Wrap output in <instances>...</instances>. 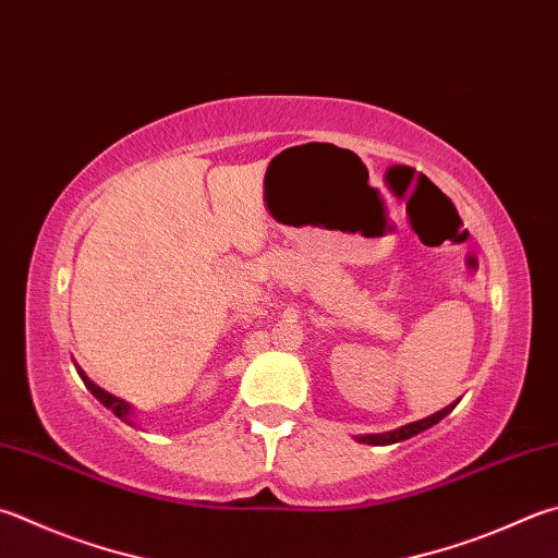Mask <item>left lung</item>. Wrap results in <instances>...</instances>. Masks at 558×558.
Returning <instances> with one entry per match:
<instances>
[{"mask_svg": "<svg viewBox=\"0 0 558 558\" xmlns=\"http://www.w3.org/2000/svg\"><path fill=\"white\" fill-rule=\"evenodd\" d=\"M454 408H457V401H454V403H449L447 408H442V410H439V413H435V415L423 417V420H415V423H408V425H403V427H396V429H391V433L356 435V442H362V445H372V447H386V445L403 442V439L415 437V435H420V433H425V429H429L433 425H437L439 420L447 417Z\"/></svg>", "mask_w": 558, "mask_h": 558, "instance_id": "8db88e82", "label": "left lung"}]
</instances>
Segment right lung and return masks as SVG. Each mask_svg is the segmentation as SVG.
I'll return each mask as SVG.
<instances>
[{
  "mask_svg": "<svg viewBox=\"0 0 558 558\" xmlns=\"http://www.w3.org/2000/svg\"><path fill=\"white\" fill-rule=\"evenodd\" d=\"M77 366V364H75ZM77 374H80V378H82V381H84V386H87L89 388V391H92V396L94 398H97V401L101 403V405H107L109 410H111V413L116 415V417H119V420H123V423L125 425H131V427H135V420H133V415H135V410H133V405L129 403V401H123V398H116V396H111L109 391H104V388L101 386H97V384H94L92 381V378L87 376V374H84L82 369H80V366H77Z\"/></svg>",
  "mask_w": 558,
  "mask_h": 558,
  "instance_id": "add662e5",
  "label": "right lung"
}]
</instances>
